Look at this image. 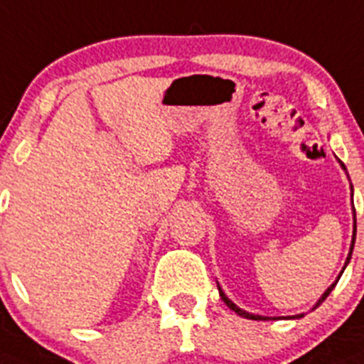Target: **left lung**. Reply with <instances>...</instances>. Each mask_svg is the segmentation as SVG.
Wrapping results in <instances>:
<instances>
[{
  "instance_id": "8db88e82",
  "label": "left lung",
  "mask_w": 364,
  "mask_h": 364,
  "mask_svg": "<svg viewBox=\"0 0 364 364\" xmlns=\"http://www.w3.org/2000/svg\"><path fill=\"white\" fill-rule=\"evenodd\" d=\"M341 166H343V170H346V166H344L343 163H341ZM352 192H353V188H352ZM352 196H353V194H352ZM353 243H355V208H353V236H352V245H350L348 258H346V264H344V267H346V265H348L350 258H352ZM344 267H343V271H344ZM343 271H341V274H343ZM341 274H339V277H337V280H335V282L331 284L330 287H328L326 291L322 293V296H321V299L317 300V304H315V308H318V306H321L322 302H324V300H326V296L330 295V293H331V289H333V287H335V284L339 282ZM218 291H220V296H221V300H223V302H225V304L229 306V308L232 309V311H235V314H238L240 317H243V318H251V321H271V318H273V321H277V318H300V317H304V315H302V314H300V315H293V317H262V315H252V314H247V311H243L242 308H238V306H236L235 302H232V300H230L229 296L225 295V293L221 291V287H220V286H218Z\"/></svg>"
}]
</instances>
